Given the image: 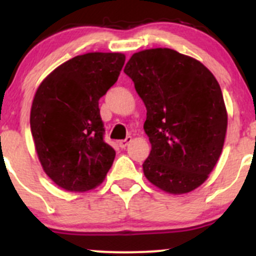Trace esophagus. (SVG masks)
<instances>
[{
  "label": "esophagus",
  "instance_id": "obj_1",
  "mask_svg": "<svg viewBox=\"0 0 256 256\" xmlns=\"http://www.w3.org/2000/svg\"><path fill=\"white\" fill-rule=\"evenodd\" d=\"M131 140H132V138H131V136H128V138H126L125 140L118 141V146H120L121 148H125V147L131 142Z\"/></svg>",
  "mask_w": 256,
  "mask_h": 256
}]
</instances>
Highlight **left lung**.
I'll return each instance as SVG.
<instances>
[{"label":"left lung","instance_id":"8db88e82","mask_svg":"<svg viewBox=\"0 0 256 256\" xmlns=\"http://www.w3.org/2000/svg\"><path fill=\"white\" fill-rule=\"evenodd\" d=\"M124 72L147 110L144 177L170 194L192 192L213 171L226 140L228 114L216 76L170 48L132 54Z\"/></svg>","mask_w":256,"mask_h":256}]
</instances>
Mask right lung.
Segmentation results:
<instances>
[{
	"label": "right lung",
	"mask_w": 256,
	"mask_h": 256,
	"mask_svg": "<svg viewBox=\"0 0 256 256\" xmlns=\"http://www.w3.org/2000/svg\"><path fill=\"white\" fill-rule=\"evenodd\" d=\"M122 53L76 56L54 69L36 92L30 131L46 174L63 190L86 192L105 180L115 150L104 141L99 99L118 80Z\"/></svg>",
	"instance_id": "1"
}]
</instances>
